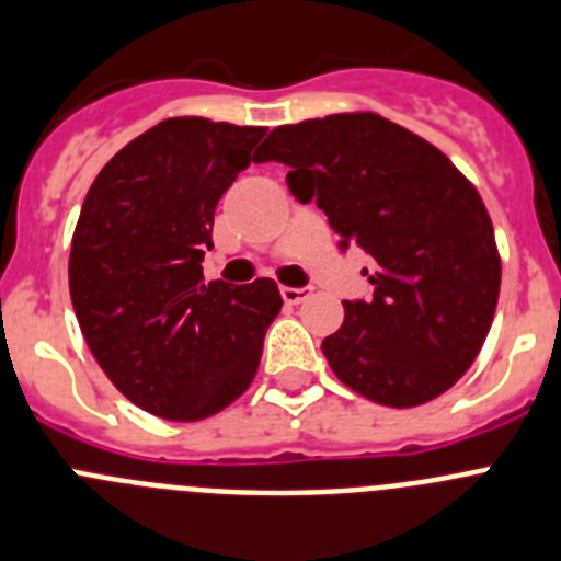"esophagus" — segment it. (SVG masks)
<instances>
[{
  "label": "esophagus",
  "mask_w": 561,
  "mask_h": 561,
  "mask_svg": "<svg viewBox=\"0 0 561 561\" xmlns=\"http://www.w3.org/2000/svg\"><path fill=\"white\" fill-rule=\"evenodd\" d=\"M312 296V287H282L285 305H301L305 298Z\"/></svg>",
  "instance_id": "esophagus-1"
}]
</instances>
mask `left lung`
I'll return each instance as SVG.
<instances>
[{"label":"left lung","mask_w":561,"mask_h":561,"mask_svg":"<svg viewBox=\"0 0 561 561\" xmlns=\"http://www.w3.org/2000/svg\"><path fill=\"white\" fill-rule=\"evenodd\" d=\"M290 165L345 245L374 256L368 301L321 343L345 387L385 407L426 404L473 365L493 327L501 256L479 191L437 146L376 113L271 129L254 162ZM368 274V271H363Z\"/></svg>","instance_id":"obj_1"}]
</instances>
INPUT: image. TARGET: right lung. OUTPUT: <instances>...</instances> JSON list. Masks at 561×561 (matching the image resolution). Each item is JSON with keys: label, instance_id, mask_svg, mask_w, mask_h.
Here are the masks:
<instances>
[{"label": "right lung", "instance_id": "obj_1", "mask_svg": "<svg viewBox=\"0 0 561 561\" xmlns=\"http://www.w3.org/2000/svg\"><path fill=\"white\" fill-rule=\"evenodd\" d=\"M265 127L165 118L99 171L80 209L68 290L85 343L135 407L204 421L249 390L282 296L274 279L204 285L213 216Z\"/></svg>", "mask_w": 561, "mask_h": 561}]
</instances>
